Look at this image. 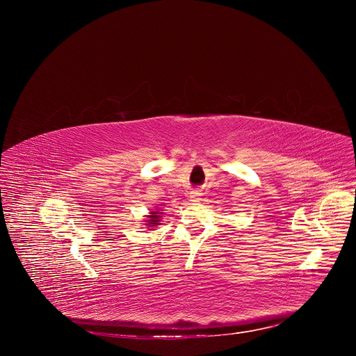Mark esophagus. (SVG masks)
I'll use <instances>...</instances> for the list:
<instances>
[{
  "label": "esophagus",
  "instance_id": "esophagus-1",
  "mask_svg": "<svg viewBox=\"0 0 356 356\" xmlns=\"http://www.w3.org/2000/svg\"><path fill=\"white\" fill-rule=\"evenodd\" d=\"M201 195H202V194H201L200 191H193L190 197H191V201H195V202H197V201L201 200Z\"/></svg>",
  "mask_w": 356,
  "mask_h": 356
}]
</instances>
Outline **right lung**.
Listing matches in <instances>:
<instances>
[{"instance_id": "add662e5", "label": "right lung", "mask_w": 356, "mask_h": 356, "mask_svg": "<svg viewBox=\"0 0 356 356\" xmlns=\"http://www.w3.org/2000/svg\"><path fill=\"white\" fill-rule=\"evenodd\" d=\"M150 214H152V216L149 217L150 220H147V222H149L147 225H150V227H152V225H159V214H161V213L154 211V213H150Z\"/></svg>"}]
</instances>
